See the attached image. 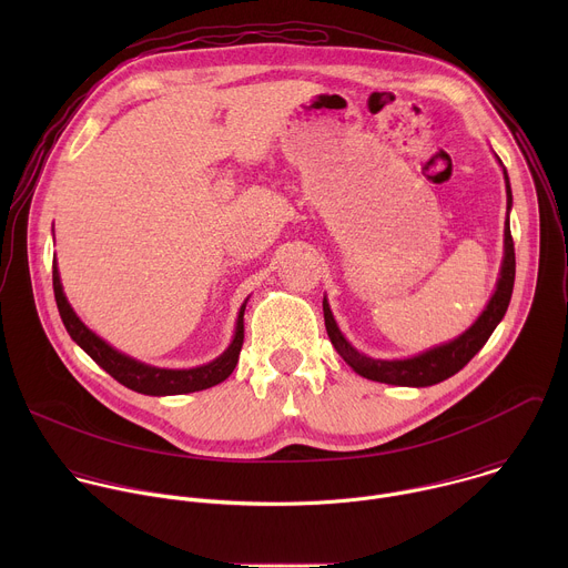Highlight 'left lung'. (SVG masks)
<instances>
[{
	"label": "left lung",
	"mask_w": 568,
	"mask_h": 568,
	"mask_svg": "<svg viewBox=\"0 0 568 568\" xmlns=\"http://www.w3.org/2000/svg\"><path fill=\"white\" fill-rule=\"evenodd\" d=\"M504 175H506V193H508V211H510L513 193H510V182H508L506 169H504ZM513 285H515V242H513V233H510V222L506 220V256H504L497 292L490 298L488 307L483 310V314L478 316L474 326L467 333H463L458 339H454L445 346L432 348L412 359L384 362V359H371V357L357 353L344 339L326 301H323V318H326V331H328V337H331L335 351L362 377L373 379V382H384V384H397V386H432V384H438V382L456 375L485 346V342L490 339V335L495 333V328L499 326V321L504 318V314L508 310V303L513 296Z\"/></svg>",
	"instance_id": "8db88e82"
}]
</instances>
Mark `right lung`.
Returning <instances> with one entry per match:
<instances>
[{"instance_id": "right-lung-1", "label": "right lung", "mask_w": 568, "mask_h": 568, "mask_svg": "<svg viewBox=\"0 0 568 568\" xmlns=\"http://www.w3.org/2000/svg\"><path fill=\"white\" fill-rule=\"evenodd\" d=\"M53 294H55L58 312H60V318L64 323L69 337L80 348H83L105 373H110L119 384H123L136 393H145V395L195 393V390H204V388H211V386L224 382L233 373L237 357H240L242 342H245V318H242L245 316V305H242L240 314H237L235 337H233L231 346L226 348V353L220 355L215 362H211L206 366L191 368V371L154 368V366H145L141 362H134V359L121 355L119 351L108 346L103 339H99L90 328L83 326V321L75 316V312L71 310V305L67 303V298L62 294L55 261H53Z\"/></svg>"}]
</instances>
